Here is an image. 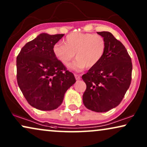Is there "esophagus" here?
<instances>
[{
    "label": "esophagus",
    "instance_id": "1",
    "mask_svg": "<svg viewBox=\"0 0 147 147\" xmlns=\"http://www.w3.org/2000/svg\"><path fill=\"white\" fill-rule=\"evenodd\" d=\"M75 78H76V79L77 80H80L81 79V77H80V76H79V75H78V74H75Z\"/></svg>",
    "mask_w": 147,
    "mask_h": 147
}]
</instances>
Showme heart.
Wrapping results in <instances>:
<instances>
[{
	"instance_id": "obj_1",
	"label": "heart",
	"mask_w": 147,
	"mask_h": 147,
	"mask_svg": "<svg viewBox=\"0 0 147 147\" xmlns=\"http://www.w3.org/2000/svg\"><path fill=\"white\" fill-rule=\"evenodd\" d=\"M65 45L56 43L53 47L54 55L63 65H69L75 57L77 59L69 66L76 71L95 67L103 57L106 41L97 34L73 33L66 36Z\"/></svg>"
}]
</instances>
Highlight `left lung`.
Masks as SVG:
<instances>
[{"label":"left lung","mask_w":147,"mask_h":147,"mask_svg":"<svg viewBox=\"0 0 147 147\" xmlns=\"http://www.w3.org/2000/svg\"><path fill=\"white\" fill-rule=\"evenodd\" d=\"M97 33L105 39L106 51L99 63L82 76L86 84L83 102L88 109L104 112L123 99L131 82L132 65L125 47L111 33Z\"/></svg>","instance_id":"obj_1"}]
</instances>
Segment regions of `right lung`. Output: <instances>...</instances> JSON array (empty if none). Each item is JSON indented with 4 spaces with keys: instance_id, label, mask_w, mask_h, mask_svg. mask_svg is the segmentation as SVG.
I'll use <instances>...</instances> for the list:
<instances>
[{
    "instance_id": "1",
    "label": "right lung",
    "mask_w": 147,
    "mask_h": 147,
    "mask_svg": "<svg viewBox=\"0 0 147 147\" xmlns=\"http://www.w3.org/2000/svg\"><path fill=\"white\" fill-rule=\"evenodd\" d=\"M63 35L41 33L26 43L17 57L18 85L28 103L38 110L57 108L76 81L53 52Z\"/></svg>"
}]
</instances>
